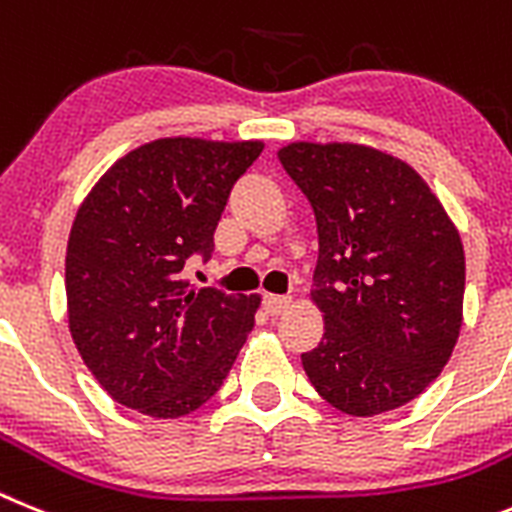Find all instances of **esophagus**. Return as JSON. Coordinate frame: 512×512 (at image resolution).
I'll return each mask as SVG.
<instances>
[{
	"label": "esophagus",
	"mask_w": 512,
	"mask_h": 512,
	"mask_svg": "<svg viewBox=\"0 0 512 512\" xmlns=\"http://www.w3.org/2000/svg\"><path fill=\"white\" fill-rule=\"evenodd\" d=\"M262 306H265V311H268L270 317H278V314H283V311L291 306V296H275V293H265V296H262Z\"/></svg>",
	"instance_id": "obj_1"
}]
</instances>
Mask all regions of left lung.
I'll list each match as a JSON object with an SVG mask.
<instances>
[{
  "mask_svg": "<svg viewBox=\"0 0 512 512\" xmlns=\"http://www.w3.org/2000/svg\"><path fill=\"white\" fill-rule=\"evenodd\" d=\"M278 157L319 231L311 299L324 335L301 353L306 376L345 415L397 410L438 379L459 340V231L425 180L389 154L291 144Z\"/></svg>",
  "mask_w": 512,
  "mask_h": 512,
  "instance_id": "left-lung-1",
  "label": "left lung"
}]
</instances>
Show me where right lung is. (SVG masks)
<instances>
[{
  "label": "right lung",
  "instance_id": "1",
  "mask_svg": "<svg viewBox=\"0 0 512 512\" xmlns=\"http://www.w3.org/2000/svg\"><path fill=\"white\" fill-rule=\"evenodd\" d=\"M260 151V141H151L118 159L77 211L69 330L115 402L182 417L224 384L260 299L195 286L182 270L190 257L211 260L231 188Z\"/></svg>",
  "mask_w": 512,
  "mask_h": 512
}]
</instances>
